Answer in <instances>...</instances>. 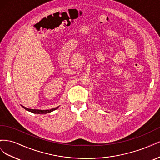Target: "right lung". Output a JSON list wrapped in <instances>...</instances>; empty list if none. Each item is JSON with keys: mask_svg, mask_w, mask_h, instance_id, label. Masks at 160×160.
<instances>
[{"mask_svg": "<svg viewBox=\"0 0 160 160\" xmlns=\"http://www.w3.org/2000/svg\"><path fill=\"white\" fill-rule=\"evenodd\" d=\"M22 108L24 109H25L26 110L30 111V112H32L33 113H37V114H46V113H50L51 112V111H54L55 109H57L59 107H57L55 108H53V109H49V110H39V109H28L25 107H24V106H22Z\"/></svg>", "mask_w": 160, "mask_h": 160, "instance_id": "right-lung-1", "label": "right lung"}]
</instances>
